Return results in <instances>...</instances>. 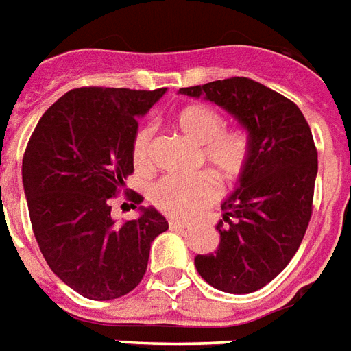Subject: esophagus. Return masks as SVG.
<instances>
[{"label":"esophagus","instance_id":"34e87169","mask_svg":"<svg viewBox=\"0 0 351 351\" xmlns=\"http://www.w3.org/2000/svg\"><path fill=\"white\" fill-rule=\"evenodd\" d=\"M169 227L173 228V230H186L188 225L184 221H178V219H171V221H169Z\"/></svg>","mask_w":351,"mask_h":351}]
</instances>
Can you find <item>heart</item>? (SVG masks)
Wrapping results in <instances>:
<instances>
[{
	"instance_id": "1",
	"label": "heart",
	"mask_w": 351,
	"mask_h": 351,
	"mask_svg": "<svg viewBox=\"0 0 351 351\" xmlns=\"http://www.w3.org/2000/svg\"><path fill=\"white\" fill-rule=\"evenodd\" d=\"M176 128L197 145V165H206L223 184H232L249 165L251 139L241 126H225L221 111L206 104H191L175 115ZM132 162L137 173L152 171V130L141 128L132 141ZM150 201L163 214L191 219L219 197L214 176H163L150 188Z\"/></svg>"
}]
</instances>
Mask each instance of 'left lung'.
Masks as SVG:
<instances>
[{"mask_svg": "<svg viewBox=\"0 0 351 351\" xmlns=\"http://www.w3.org/2000/svg\"><path fill=\"white\" fill-rule=\"evenodd\" d=\"M180 93L225 108L251 139L247 169L221 204L219 247L195 256L197 271L223 292L261 290L292 261L313 215L318 152L311 126L292 100L251 77H227Z\"/></svg>", "mask_w": 351, "mask_h": 351, "instance_id": "left-lung-1", "label": "left lung"}]
</instances>
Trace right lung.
I'll use <instances>...</instances> for the list:
<instances>
[{
  "label": "right lung",
  "instance_id": "add662e5",
  "mask_svg": "<svg viewBox=\"0 0 351 351\" xmlns=\"http://www.w3.org/2000/svg\"><path fill=\"white\" fill-rule=\"evenodd\" d=\"M165 89L82 87L46 110L23 154L31 227L51 271L83 298L117 300L141 282L150 243L169 228L160 212L115 223L111 201L134 173L137 119ZM137 208L143 197L126 189Z\"/></svg>",
  "mask_w": 351,
  "mask_h": 351
}]
</instances>
